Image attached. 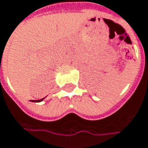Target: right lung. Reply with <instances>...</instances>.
<instances>
[{
    "instance_id": "obj_1",
    "label": "right lung",
    "mask_w": 148,
    "mask_h": 148,
    "mask_svg": "<svg viewBox=\"0 0 148 148\" xmlns=\"http://www.w3.org/2000/svg\"><path fill=\"white\" fill-rule=\"evenodd\" d=\"M44 99H45V97L41 99H38V100H30V101H32V102H41V101H43Z\"/></svg>"
}]
</instances>
